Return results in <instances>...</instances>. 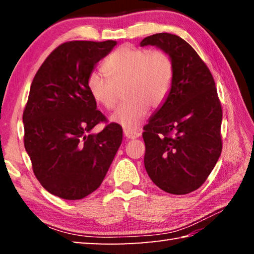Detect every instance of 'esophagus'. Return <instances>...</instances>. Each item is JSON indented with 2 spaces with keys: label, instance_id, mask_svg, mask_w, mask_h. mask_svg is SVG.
Instances as JSON below:
<instances>
[{
  "label": "esophagus",
  "instance_id": "obj_1",
  "mask_svg": "<svg viewBox=\"0 0 254 254\" xmlns=\"http://www.w3.org/2000/svg\"><path fill=\"white\" fill-rule=\"evenodd\" d=\"M141 133L137 131H132V130H124V136L127 139H136V137L140 136Z\"/></svg>",
  "mask_w": 254,
  "mask_h": 254
}]
</instances>
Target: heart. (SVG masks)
<instances>
[{
	"label": "heart",
	"mask_w": 254,
	"mask_h": 254,
	"mask_svg": "<svg viewBox=\"0 0 254 254\" xmlns=\"http://www.w3.org/2000/svg\"><path fill=\"white\" fill-rule=\"evenodd\" d=\"M100 74L89 75L87 89L96 104L113 110L123 88L126 102L110 117L124 130H135L150 107L160 106L171 88L175 67L173 58L163 50L150 51L122 46L110 55Z\"/></svg>",
	"instance_id": "b5f03b06"
}]
</instances>
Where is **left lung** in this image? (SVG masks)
Here are the masks:
<instances>
[{
  "label": "left lung",
  "instance_id": "8db88e82",
  "mask_svg": "<svg viewBox=\"0 0 254 254\" xmlns=\"http://www.w3.org/2000/svg\"><path fill=\"white\" fill-rule=\"evenodd\" d=\"M140 46L168 53L175 67L168 96L143 127L145 170L162 190L189 194L205 183L222 152L215 81L198 54L176 34H152Z\"/></svg>",
  "mask_w": 254,
  "mask_h": 254
}]
</instances>
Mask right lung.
Returning <instances> with one entry per match:
<instances>
[{"label": "right lung", "instance_id": "add662e5", "mask_svg": "<svg viewBox=\"0 0 254 254\" xmlns=\"http://www.w3.org/2000/svg\"><path fill=\"white\" fill-rule=\"evenodd\" d=\"M117 41H69L57 47L32 80L23 112L24 148L41 186L77 200L101 186L118 149L122 127L110 123L89 95L87 79Z\"/></svg>", "mask_w": 254, "mask_h": 254}]
</instances>
